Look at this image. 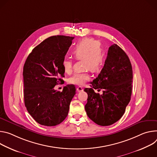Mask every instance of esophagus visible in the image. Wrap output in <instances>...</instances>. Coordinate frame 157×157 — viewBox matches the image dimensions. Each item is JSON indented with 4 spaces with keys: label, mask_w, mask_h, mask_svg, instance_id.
I'll use <instances>...</instances> for the list:
<instances>
[{
    "label": "esophagus",
    "mask_w": 157,
    "mask_h": 157,
    "mask_svg": "<svg viewBox=\"0 0 157 157\" xmlns=\"http://www.w3.org/2000/svg\"><path fill=\"white\" fill-rule=\"evenodd\" d=\"M77 90L78 92H82V91H83V88L82 87V86H78Z\"/></svg>",
    "instance_id": "1"
}]
</instances>
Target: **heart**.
I'll use <instances>...</instances> for the list:
<instances>
[{
	"label": "heart",
	"mask_w": 157,
	"mask_h": 157,
	"mask_svg": "<svg viewBox=\"0 0 157 157\" xmlns=\"http://www.w3.org/2000/svg\"><path fill=\"white\" fill-rule=\"evenodd\" d=\"M72 54L77 60L82 59L83 71L75 73L69 78L68 82L82 85L90 78V69L98 71L104 63V53L100 47V42L94 39L85 38L77 42L72 49ZM64 71L69 74L72 71L73 63L71 59H65L62 62Z\"/></svg>",
	"instance_id": "obj_1"
}]
</instances>
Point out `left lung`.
Here are the masks:
<instances>
[{"mask_svg": "<svg viewBox=\"0 0 157 157\" xmlns=\"http://www.w3.org/2000/svg\"><path fill=\"white\" fill-rule=\"evenodd\" d=\"M133 71L130 59L117 44L108 50L105 64L98 77L85 88L88 94L85 109L88 117L101 126L115 123L123 116L132 91ZM94 89L103 90L100 95Z\"/></svg>", "mask_w": 157, "mask_h": 157, "instance_id": "8db88e82", "label": "left lung"}]
</instances>
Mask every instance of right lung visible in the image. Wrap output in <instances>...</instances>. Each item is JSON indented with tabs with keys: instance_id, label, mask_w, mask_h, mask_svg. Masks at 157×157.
Returning <instances> with one entry per match:
<instances>
[{
	"instance_id": "1",
	"label": "right lung",
	"mask_w": 157,
	"mask_h": 157,
	"mask_svg": "<svg viewBox=\"0 0 157 157\" xmlns=\"http://www.w3.org/2000/svg\"><path fill=\"white\" fill-rule=\"evenodd\" d=\"M74 37H50L35 47L24 66V97L28 112L37 123L52 127L67 117L70 104L76 93L74 85H67L62 92L54 86L63 80L62 62Z\"/></svg>"
}]
</instances>
